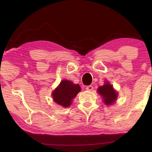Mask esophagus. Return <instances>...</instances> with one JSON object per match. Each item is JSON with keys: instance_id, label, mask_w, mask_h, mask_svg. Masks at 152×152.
<instances>
[{"instance_id": "34e87169", "label": "esophagus", "mask_w": 152, "mask_h": 152, "mask_svg": "<svg viewBox=\"0 0 152 152\" xmlns=\"http://www.w3.org/2000/svg\"><path fill=\"white\" fill-rule=\"evenodd\" d=\"M86 88L87 91H92L93 89V86L90 85V86H87Z\"/></svg>"}]
</instances>
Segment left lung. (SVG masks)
I'll return each mask as SVG.
<instances>
[{"instance_id": "1", "label": "left lung", "mask_w": 152, "mask_h": 152, "mask_svg": "<svg viewBox=\"0 0 152 152\" xmlns=\"http://www.w3.org/2000/svg\"><path fill=\"white\" fill-rule=\"evenodd\" d=\"M99 94L102 96L104 102L107 105L112 104L117 99V93L114 91L112 85L109 83H106L103 86L98 88Z\"/></svg>"}]
</instances>
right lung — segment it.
Masks as SVG:
<instances>
[{
  "instance_id": "1",
  "label": "right lung",
  "mask_w": 152,
  "mask_h": 152,
  "mask_svg": "<svg viewBox=\"0 0 152 152\" xmlns=\"http://www.w3.org/2000/svg\"><path fill=\"white\" fill-rule=\"evenodd\" d=\"M80 91V85L74 84L70 81L63 80L60 83L59 86L53 91V99L58 104L68 107L71 104L72 99L76 97Z\"/></svg>"
}]
</instances>
